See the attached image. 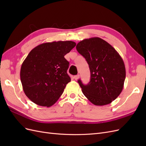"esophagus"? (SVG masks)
Instances as JSON below:
<instances>
[{
	"label": "esophagus",
	"mask_w": 146,
	"mask_h": 146,
	"mask_svg": "<svg viewBox=\"0 0 146 146\" xmlns=\"http://www.w3.org/2000/svg\"><path fill=\"white\" fill-rule=\"evenodd\" d=\"M79 77H80V75H76V76H74V79H75V80H78V79L79 78Z\"/></svg>",
	"instance_id": "esophagus-1"
}]
</instances>
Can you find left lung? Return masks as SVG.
I'll list each match as a JSON object with an SVG mask.
<instances>
[{
    "instance_id": "left-lung-1",
    "label": "left lung",
    "mask_w": 146,
    "mask_h": 146,
    "mask_svg": "<svg viewBox=\"0 0 146 146\" xmlns=\"http://www.w3.org/2000/svg\"><path fill=\"white\" fill-rule=\"evenodd\" d=\"M76 48L86 59L91 72L88 85L78 80L83 94L95 105L111 103L121 94L125 79L122 57L109 43L98 37L83 39Z\"/></svg>"
}]
</instances>
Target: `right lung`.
<instances>
[{"label":"right lung","mask_w":146,"mask_h":146,"mask_svg":"<svg viewBox=\"0 0 146 146\" xmlns=\"http://www.w3.org/2000/svg\"><path fill=\"white\" fill-rule=\"evenodd\" d=\"M76 46L71 41H54L30 52L22 64L20 77L24 93L33 103L50 107L58 100L70 82L69 63L64 56Z\"/></svg>","instance_id":"right-lung-1"}]
</instances>
